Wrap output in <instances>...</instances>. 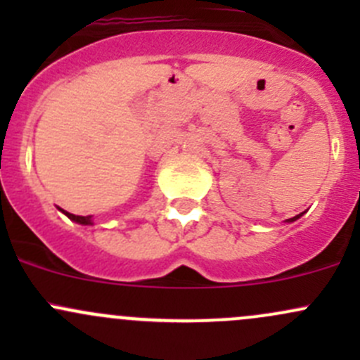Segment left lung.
<instances>
[{"mask_svg":"<svg viewBox=\"0 0 360 360\" xmlns=\"http://www.w3.org/2000/svg\"><path fill=\"white\" fill-rule=\"evenodd\" d=\"M300 216H301V214H300ZM300 216H294V217H291V219H289V221H296Z\"/></svg>","mask_w":360,"mask_h":360,"instance_id":"left-lung-1","label":"left lung"}]
</instances>
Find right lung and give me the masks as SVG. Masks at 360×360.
I'll list each match as a JSON object with an SVG mask.
<instances>
[{"mask_svg":"<svg viewBox=\"0 0 360 360\" xmlns=\"http://www.w3.org/2000/svg\"><path fill=\"white\" fill-rule=\"evenodd\" d=\"M60 210H63V209H60ZM63 212L66 214L69 219L76 221V223H79V224H92V219H90V216H75V214L66 212V210H63Z\"/></svg>","mask_w":360,"mask_h":360,"instance_id":"right-lung-1","label":"right lung"}]
</instances>
